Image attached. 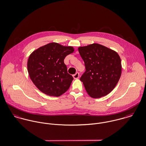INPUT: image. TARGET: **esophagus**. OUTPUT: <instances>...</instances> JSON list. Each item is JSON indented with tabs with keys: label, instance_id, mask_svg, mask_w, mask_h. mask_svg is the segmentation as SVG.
Segmentation results:
<instances>
[{
	"label": "esophagus",
	"instance_id": "1",
	"mask_svg": "<svg viewBox=\"0 0 146 146\" xmlns=\"http://www.w3.org/2000/svg\"><path fill=\"white\" fill-rule=\"evenodd\" d=\"M79 76H80V74H79V73H78V72H77L76 74H74L73 75V78H74V79H77V78H79Z\"/></svg>",
	"mask_w": 146,
	"mask_h": 146
}]
</instances>
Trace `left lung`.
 Instances as JSON below:
<instances>
[{
	"mask_svg": "<svg viewBox=\"0 0 146 146\" xmlns=\"http://www.w3.org/2000/svg\"><path fill=\"white\" fill-rule=\"evenodd\" d=\"M78 49L86 69L80 80L88 94L97 98L110 93L121 76V60L118 54L97 43Z\"/></svg>",
	"mask_w": 146,
	"mask_h": 146,
	"instance_id": "1",
	"label": "left lung"
}]
</instances>
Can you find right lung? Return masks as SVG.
<instances>
[{
  "label": "right lung",
  "instance_id": "right-lung-1",
  "mask_svg": "<svg viewBox=\"0 0 146 146\" xmlns=\"http://www.w3.org/2000/svg\"><path fill=\"white\" fill-rule=\"evenodd\" d=\"M72 46L51 42L33 51L27 62L33 83L43 93L59 97L69 88L73 80L68 73L65 57L73 53Z\"/></svg>",
  "mask_w": 146,
  "mask_h": 146
}]
</instances>
